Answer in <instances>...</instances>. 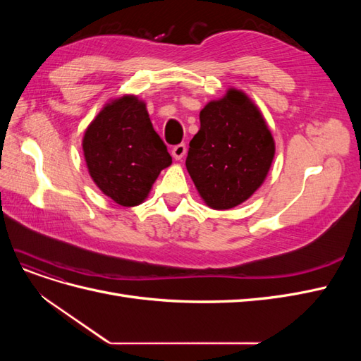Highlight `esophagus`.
Instances as JSON below:
<instances>
[{"label": "esophagus", "mask_w": 361, "mask_h": 361, "mask_svg": "<svg viewBox=\"0 0 361 361\" xmlns=\"http://www.w3.org/2000/svg\"><path fill=\"white\" fill-rule=\"evenodd\" d=\"M185 154H187V146L185 145H178L171 149V155L176 161H180L185 157Z\"/></svg>", "instance_id": "esophagus-1"}]
</instances>
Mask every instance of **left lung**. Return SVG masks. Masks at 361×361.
I'll return each mask as SVG.
<instances>
[{
  "mask_svg": "<svg viewBox=\"0 0 361 361\" xmlns=\"http://www.w3.org/2000/svg\"><path fill=\"white\" fill-rule=\"evenodd\" d=\"M276 143L259 108L236 89L200 111V129L190 141L187 170L212 209L241 204L264 183Z\"/></svg>",
  "mask_w": 361,
  "mask_h": 361,
  "instance_id": "1",
  "label": "left lung"
}]
</instances>
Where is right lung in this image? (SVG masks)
<instances>
[{"label":"right lung","instance_id":"obj_1","mask_svg":"<svg viewBox=\"0 0 361 361\" xmlns=\"http://www.w3.org/2000/svg\"><path fill=\"white\" fill-rule=\"evenodd\" d=\"M82 150L96 187L126 207L143 203L161 170L171 164L146 104L134 94L105 104L85 129Z\"/></svg>","mask_w":361,"mask_h":361}]
</instances>
